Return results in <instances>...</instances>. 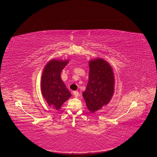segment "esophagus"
<instances>
[{
    "label": "esophagus",
    "mask_w": 157,
    "mask_h": 157,
    "mask_svg": "<svg viewBox=\"0 0 157 157\" xmlns=\"http://www.w3.org/2000/svg\"><path fill=\"white\" fill-rule=\"evenodd\" d=\"M73 94H74V96L76 98H77L78 96V92L77 91H74Z\"/></svg>",
    "instance_id": "1"
}]
</instances>
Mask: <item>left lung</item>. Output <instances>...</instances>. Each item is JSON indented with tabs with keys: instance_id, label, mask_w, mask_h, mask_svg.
<instances>
[{
	"instance_id": "left-lung-1",
	"label": "left lung",
	"mask_w": 157,
	"mask_h": 157,
	"mask_svg": "<svg viewBox=\"0 0 157 157\" xmlns=\"http://www.w3.org/2000/svg\"><path fill=\"white\" fill-rule=\"evenodd\" d=\"M89 80L82 96L94 113L110 102L115 90V76L107 61L97 58L89 61Z\"/></svg>"
}]
</instances>
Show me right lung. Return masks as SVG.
Segmentation results:
<instances>
[{
	"label": "right lung",
	"mask_w": 157,
	"mask_h": 157,
	"mask_svg": "<svg viewBox=\"0 0 157 157\" xmlns=\"http://www.w3.org/2000/svg\"><path fill=\"white\" fill-rule=\"evenodd\" d=\"M69 61V59H52L46 64L42 73V95L48 105L56 110L60 109L71 96V94L61 78V71Z\"/></svg>",
	"instance_id": "add662e5"
}]
</instances>
